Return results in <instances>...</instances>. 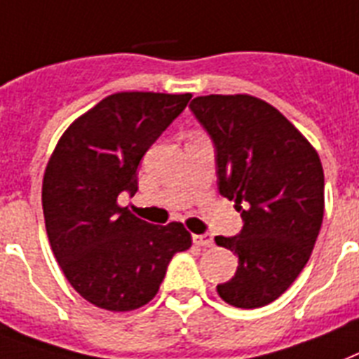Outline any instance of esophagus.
<instances>
[{"mask_svg": "<svg viewBox=\"0 0 359 359\" xmlns=\"http://www.w3.org/2000/svg\"><path fill=\"white\" fill-rule=\"evenodd\" d=\"M194 243L197 247H212L214 245V236L212 234H194Z\"/></svg>", "mask_w": 359, "mask_h": 359, "instance_id": "34e87169", "label": "esophagus"}]
</instances>
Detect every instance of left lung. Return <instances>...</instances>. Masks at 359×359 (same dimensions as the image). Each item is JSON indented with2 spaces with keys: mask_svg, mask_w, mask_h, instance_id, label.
Masks as SVG:
<instances>
[{
  "mask_svg": "<svg viewBox=\"0 0 359 359\" xmlns=\"http://www.w3.org/2000/svg\"><path fill=\"white\" fill-rule=\"evenodd\" d=\"M215 149L217 188L243 226L215 243L238 256L217 293L236 308L276 301L310 260L325 214V173L310 142L252 95H201L189 103Z\"/></svg>",
  "mask_w": 359,
  "mask_h": 359,
  "instance_id": "1",
  "label": "left lung"
}]
</instances>
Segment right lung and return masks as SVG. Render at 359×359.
Returning a JSON list of instances; mask_svg holds the SVG:
<instances>
[{
    "label": "right lung",
    "mask_w": 359,
    "mask_h": 359,
    "mask_svg": "<svg viewBox=\"0 0 359 359\" xmlns=\"http://www.w3.org/2000/svg\"><path fill=\"white\" fill-rule=\"evenodd\" d=\"M191 94L119 92L69 125L42 184L49 243L79 295L97 308L130 311L147 304L171 258L189 249L182 223L151 225L118 205L138 191L140 160Z\"/></svg>",
    "instance_id": "add662e5"
}]
</instances>
